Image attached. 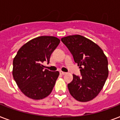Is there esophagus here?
<instances>
[{
  "instance_id": "34e87169",
  "label": "esophagus",
  "mask_w": 120,
  "mask_h": 120,
  "mask_svg": "<svg viewBox=\"0 0 120 120\" xmlns=\"http://www.w3.org/2000/svg\"><path fill=\"white\" fill-rule=\"evenodd\" d=\"M60 74H61V75H65V74H66L65 72H64V71H60Z\"/></svg>"
}]
</instances>
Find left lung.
<instances>
[{"mask_svg":"<svg viewBox=\"0 0 120 120\" xmlns=\"http://www.w3.org/2000/svg\"><path fill=\"white\" fill-rule=\"evenodd\" d=\"M61 40L73 55L82 75H73L72 82L68 84L70 93L79 101H89L98 95L108 78L107 57L97 44L80 35L65 37Z\"/></svg>","mask_w":120,"mask_h":120,"instance_id":"obj_1","label":"left lung"}]
</instances>
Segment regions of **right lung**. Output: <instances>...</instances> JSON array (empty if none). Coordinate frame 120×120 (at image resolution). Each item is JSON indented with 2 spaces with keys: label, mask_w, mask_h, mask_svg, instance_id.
Wrapping results in <instances>:
<instances>
[{
  "label": "right lung",
  "mask_w": 120,
  "mask_h": 120,
  "mask_svg": "<svg viewBox=\"0 0 120 120\" xmlns=\"http://www.w3.org/2000/svg\"><path fill=\"white\" fill-rule=\"evenodd\" d=\"M53 36H40L25 43L13 60L12 75L18 87L33 100H41L52 91L59 72L43 70L44 62L49 64L53 51L60 43Z\"/></svg>",
  "instance_id": "right-lung-1"
}]
</instances>
